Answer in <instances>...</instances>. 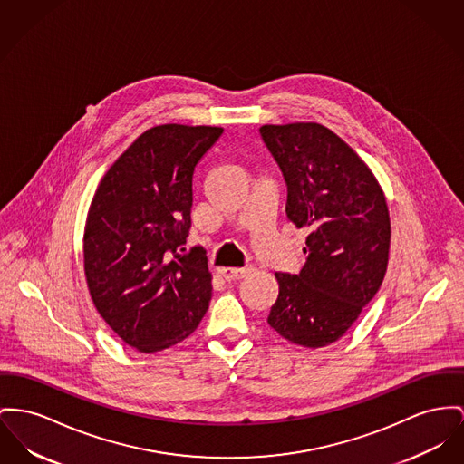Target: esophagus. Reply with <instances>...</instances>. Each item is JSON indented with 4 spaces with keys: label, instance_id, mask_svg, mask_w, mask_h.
<instances>
[{
    "label": "esophagus",
    "instance_id": "34e87169",
    "mask_svg": "<svg viewBox=\"0 0 464 464\" xmlns=\"http://www.w3.org/2000/svg\"><path fill=\"white\" fill-rule=\"evenodd\" d=\"M249 267H243V269H239V267H221L219 269V275H221V278L227 279V281H236V279H243L246 275H249Z\"/></svg>",
    "mask_w": 464,
    "mask_h": 464
}]
</instances>
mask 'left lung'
Segmentation results:
<instances>
[{"label":"left lung","instance_id":"1","mask_svg":"<svg viewBox=\"0 0 464 464\" xmlns=\"http://www.w3.org/2000/svg\"><path fill=\"white\" fill-rule=\"evenodd\" d=\"M260 135L286 183V218L309 230L301 273L275 275L279 294L267 324L290 343L327 346L352 327L385 276V195L370 167L322 124H264Z\"/></svg>","mask_w":464,"mask_h":464}]
</instances>
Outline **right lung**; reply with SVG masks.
<instances>
[{
  "label": "right lung",
  "mask_w": 464,
  "mask_h": 464,
  "mask_svg": "<svg viewBox=\"0 0 464 464\" xmlns=\"http://www.w3.org/2000/svg\"><path fill=\"white\" fill-rule=\"evenodd\" d=\"M219 126L146 130L96 188L84 230V273L94 306L139 352L178 344L211 301L204 247L185 251L193 172Z\"/></svg>",
  "instance_id": "1"
}]
</instances>
